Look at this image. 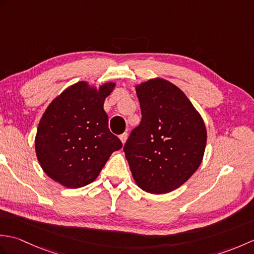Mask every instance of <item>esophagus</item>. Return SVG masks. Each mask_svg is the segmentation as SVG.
<instances>
[{
  "instance_id": "34e87169",
  "label": "esophagus",
  "mask_w": 254,
  "mask_h": 254,
  "mask_svg": "<svg viewBox=\"0 0 254 254\" xmlns=\"http://www.w3.org/2000/svg\"><path fill=\"white\" fill-rule=\"evenodd\" d=\"M120 139H121V142H122V144H126V142H127V133L126 132V133H123V134H121V135H120Z\"/></svg>"
}]
</instances>
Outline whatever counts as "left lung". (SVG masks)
<instances>
[{"mask_svg": "<svg viewBox=\"0 0 254 254\" xmlns=\"http://www.w3.org/2000/svg\"><path fill=\"white\" fill-rule=\"evenodd\" d=\"M142 120L123 150L142 190L163 194L189 180L202 163L207 133L185 93L163 78L136 85Z\"/></svg>", "mask_w": 254, "mask_h": 254, "instance_id": "left-lung-1", "label": "left lung"}]
</instances>
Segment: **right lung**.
<instances>
[{"label": "right lung", "mask_w": 254, "mask_h": 254, "mask_svg": "<svg viewBox=\"0 0 254 254\" xmlns=\"http://www.w3.org/2000/svg\"><path fill=\"white\" fill-rule=\"evenodd\" d=\"M116 83L78 82L53 99L38 126L37 158L52 180L77 189L93 182L122 143L108 127L104 102Z\"/></svg>", "instance_id": "1"}]
</instances>
